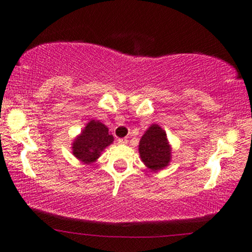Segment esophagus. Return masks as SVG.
Wrapping results in <instances>:
<instances>
[{"mask_svg": "<svg viewBox=\"0 0 252 252\" xmlns=\"http://www.w3.org/2000/svg\"><path fill=\"white\" fill-rule=\"evenodd\" d=\"M117 142L120 143V144H126V142H128V138H126V137H124V138H118Z\"/></svg>", "mask_w": 252, "mask_h": 252, "instance_id": "esophagus-1", "label": "esophagus"}]
</instances>
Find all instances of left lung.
I'll list each match as a JSON object with an SVG mask.
<instances>
[{"label":"left lung","mask_w":252,"mask_h":252,"mask_svg":"<svg viewBox=\"0 0 252 252\" xmlns=\"http://www.w3.org/2000/svg\"><path fill=\"white\" fill-rule=\"evenodd\" d=\"M138 153L143 163L154 172L168 166L172 158V148L166 131L158 124H152L141 137Z\"/></svg>","instance_id":"left-lung-1"}]
</instances>
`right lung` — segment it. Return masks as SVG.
Returning a JSON list of instances; mask_svg holds the SVG:
<instances>
[{
	"instance_id": "obj_1",
	"label": "right lung",
	"mask_w": 252,
	"mask_h": 252,
	"mask_svg": "<svg viewBox=\"0 0 252 252\" xmlns=\"http://www.w3.org/2000/svg\"><path fill=\"white\" fill-rule=\"evenodd\" d=\"M114 142L109 128L99 121L92 120L86 124L83 131L74 138L72 153L83 163H92L99 158L106 147Z\"/></svg>"
}]
</instances>
